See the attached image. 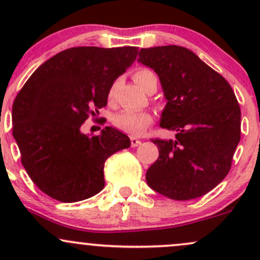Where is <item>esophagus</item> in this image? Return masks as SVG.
<instances>
[{
    "mask_svg": "<svg viewBox=\"0 0 260 260\" xmlns=\"http://www.w3.org/2000/svg\"><path fill=\"white\" fill-rule=\"evenodd\" d=\"M140 144H142V142H140L139 139L134 138V137H131V145H132L133 148L138 147V145H140Z\"/></svg>",
    "mask_w": 260,
    "mask_h": 260,
    "instance_id": "obj_1",
    "label": "esophagus"
}]
</instances>
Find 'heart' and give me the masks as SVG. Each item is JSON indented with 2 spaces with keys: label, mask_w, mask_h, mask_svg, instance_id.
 Masks as SVG:
<instances>
[{
  "label": "heart",
  "mask_w": 260,
  "mask_h": 260,
  "mask_svg": "<svg viewBox=\"0 0 260 260\" xmlns=\"http://www.w3.org/2000/svg\"><path fill=\"white\" fill-rule=\"evenodd\" d=\"M134 82L144 91H149L151 86L157 85V78L155 73L149 68H138L133 74ZM113 86L110 90L109 98L112 99ZM153 123V115L148 111H133V110H122L113 117V124L116 128L123 131L131 136H142L147 128Z\"/></svg>",
  "instance_id": "1"
}]
</instances>
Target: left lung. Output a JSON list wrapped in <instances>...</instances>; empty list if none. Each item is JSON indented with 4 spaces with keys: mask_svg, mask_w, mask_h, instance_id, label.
<instances>
[{
    "mask_svg": "<svg viewBox=\"0 0 260 260\" xmlns=\"http://www.w3.org/2000/svg\"><path fill=\"white\" fill-rule=\"evenodd\" d=\"M138 62L159 76L168 104L160 126L176 139H151L159 157L148 169V186L175 201L207 194L231 169L241 139V109L221 74L177 45L142 49Z\"/></svg>",
    "mask_w": 260,
    "mask_h": 260,
    "instance_id": "8db88e82",
    "label": "left lung"
}]
</instances>
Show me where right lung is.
I'll use <instances>...</instances> for the list:
<instances>
[{
	"instance_id": "obj_1",
	"label": "right lung",
	"mask_w": 260,
	"mask_h": 260,
	"mask_svg": "<svg viewBox=\"0 0 260 260\" xmlns=\"http://www.w3.org/2000/svg\"><path fill=\"white\" fill-rule=\"evenodd\" d=\"M137 53L134 46L71 47L44 62L18 92L12 107L13 137L25 171L45 194L74 203L105 186L104 164L129 148L131 140L112 127L94 137L80 127L107 105L113 82Z\"/></svg>"
}]
</instances>
